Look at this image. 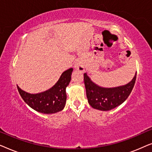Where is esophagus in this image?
<instances>
[{
    "label": "esophagus",
    "mask_w": 152,
    "mask_h": 152,
    "mask_svg": "<svg viewBox=\"0 0 152 152\" xmlns=\"http://www.w3.org/2000/svg\"><path fill=\"white\" fill-rule=\"evenodd\" d=\"M75 68L77 70H80L81 72H84L85 70V68H84V65L82 63H80V62H76L75 64Z\"/></svg>",
    "instance_id": "obj_1"
}]
</instances>
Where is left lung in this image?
I'll list each match as a JSON object with an SVG mask.
<instances>
[{
	"label": "left lung",
	"mask_w": 152,
	"mask_h": 152,
	"mask_svg": "<svg viewBox=\"0 0 152 152\" xmlns=\"http://www.w3.org/2000/svg\"><path fill=\"white\" fill-rule=\"evenodd\" d=\"M136 80V72L133 80L124 86L103 88L95 84L87 73L84 74L86 97L91 107L100 111H109L124 102L130 95Z\"/></svg>",
	"instance_id": "8db88e82"
}]
</instances>
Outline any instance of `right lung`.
<instances>
[{
    "mask_svg": "<svg viewBox=\"0 0 152 152\" xmlns=\"http://www.w3.org/2000/svg\"><path fill=\"white\" fill-rule=\"evenodd\" d=\"M72 70L71 68L64 71L57 82L44 92L31 94L21 90L17 85L18 91L25 102L35 111L45 114L57 113L66 105V88L71 80Z\"/></svg>",
    "mask_w": 152,
    "mask_h": 152,
    "instance_id": "add662e5",
    "label": "right lung"
}]
</instances>
